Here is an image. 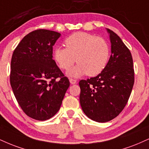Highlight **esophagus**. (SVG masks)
<instances>
[{"label": "esophagus", "mask_w": 149, "mask_h": 149, "mask_svg": "<svg viewBox=\"0 0 149 149\" xmlns=\"http://www.w3.org/2000/svg\"><path fill=\"white\" fill-rule=\"evenodd\" d=\"M69 82L71 85H74V84L77 83V80L75 79H72V78H70L69 79Z\"/></svg>", "instance_id": "esophagus-1"}]
</instances>
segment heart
Wrapping results in <instances>:
<instances>
[{"label": "heart", "instance_id": "1", "mask_svg": "<svg viewBox=\"0 0 149 149\" xmlns=\"http://www.w3.org/2000/svg\"><path fill=\"white\" fill-rule=\"evenodd\" d=\"M66 48L55 47L53 60L59 67L68 70L74 64H78L67 72L70 77L78 78L87 73L95 76L106 67L110 57V47L105 39L92 34L78 32L66 39Z\"/></svg>", "mask_w": 149, "mask_h": 149}]
</instances>
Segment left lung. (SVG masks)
Returning a JSON list of instances; mask_svg holds the SVG:
<instances>
[{"label": "left lung", "mask_w": 149, "mask_h": 149, "mask_svg": "<svg viewBox=\"0 0 149 149\" xmlns=\"http://www.w3.org/2000/svg\"><path fill=\"white\" fill-rule=\"evenodd\" d=\"M111 55L97 76L79 82L80 103L89 119L100 123L114 119L126 106L134 85L133 61L121 38L107 28Z\"/></svg>", "instance_id": "obj_1"}]
</instances>
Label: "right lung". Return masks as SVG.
I'll return each instance as SVG.
<instances>
[{
  "label": "right lung",
  "instance_id": "right-lung-1",
  "mask_svg": "<svg viewBox=\"0 0 149 149\" xmlns=\"http://www.w3.org/2000/svg\"><path fill=\"white\" fill-rule=\"evenodd\" d=\"M61 34L40 29L25 36L11 60L10 84L16 99L30 117L45 121L60 110L69 80L53 60Z\"/></svg>",
  "mask_w": 149,
  "mask_h": 149
}]
</instances>
